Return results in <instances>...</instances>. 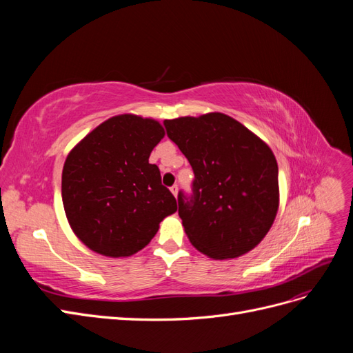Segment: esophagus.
<instances>
[{"mask_svg": "<svg viewBox=\"0 0 353 353\" xmlns=\"http://www.w3.org/2000/svg\"><path fill=\"white\" fill-rule=\"evenodd\" d=\"M170 191H172V194L176 197V196H178V185L175 184V185L170 187Z\"/></svg>", "mask_w": 353, "mask_h": 353, "instance_id": "1", "label": "esophagus"}]
</instances>
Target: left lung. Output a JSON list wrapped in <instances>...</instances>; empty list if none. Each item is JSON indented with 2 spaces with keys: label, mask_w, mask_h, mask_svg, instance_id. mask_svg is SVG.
I'll return each instance as SVG.
<instances>
[{
  "label": "left lung",
  "mask_w": 353,
  "mask_h": 353,
  "mask_svg": "<svg viewBox=\"0 0 353 353\" xmlns=\"http://www.w3.org/2000/svg\"><path fill=\"white\" fill-rule=\"evenodd\" d=\"M168 137L193 168V196L178 194L188 240L212 259H234L268 234L280 205L271 148L223 113L166 119Z\"/></svg>",
  "instance_id": "obj_1"
}]
</instances>
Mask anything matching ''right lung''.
I'll return each mask as SVG.
<instances>
[{
  "label": "right lung",
  "mask_w": 353,
  "mask_h": 353,
  "mask_svg": "<svg viewBox=\"0 0 353 353\" xmlns=\"http://www.w3.org/2000/svg\"><path fill=\"white\" fill-rule=\"evenodd\" d=\"M165 137L150 117L117 114L74 145L61 174V199L72 231L92 252L126 258L144 249L176 200L148 163Z\"/></svg>",
  "instance_id": "right-lung-1"
}]
</instances>
